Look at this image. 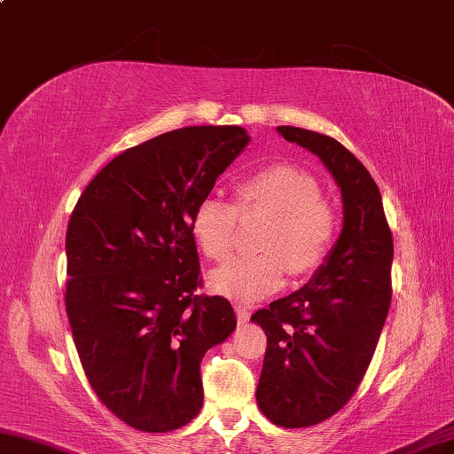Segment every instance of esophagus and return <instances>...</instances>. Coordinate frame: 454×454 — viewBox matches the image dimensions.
Segmentation results:
<instances>
[{"instance_id": "34e87169", "label": "esophagus", "mask_w": 454, "mask_h": 454, "mask_svg": "<svg viewBox=\"0 0 454 454\" xmlns=\"http://www.w3.org/2000/svg\"><path fill=\"white\" fill-rule=\"evenodd\" d=\"M235 313H237V321H239L241 325L251 319V311L245 305H235Z\"/></svg>"}]
</instances>
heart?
Wrapping results in <instances>:
<instances>
[{"label":"heart","mask_w":454,"mask_h":454,"mask_svg":"<svg viewBox=\"0 0 454 454\" xmlns=\"http://www.w3.org/2000/svg\"><path fill=\"white\" fill-rule=\"evenodd\" d=\"M237 207L205 197L191 215L189 229L205 257L223 261L235 247L239 213L269 217L259 255L235 257L215 269V293L237 301H255L281 287L287 277L315 273L333 249L337 215L321 199L313 175L291 163H271L245 175L235 185Z\"/></svg>","instance_id":"obj_1"}]
</instances>
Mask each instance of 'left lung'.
Masks as SVG:
<instances>
[{"label": "left lung", "instance_id": "obj_1", "mask_svg": "<svg viewBox=\"0 0 454 454\" xmlns=\"http://www.w3.org/2000/svg\"><path fill=\"white\" fill-rule=\"evenodd\" d=\"M337 181L343 229L305 287L251 317L267 335L257 404L277 427L319 425L351 401L375 355L391 305L393 235L377 183L329 135L277 127Z\"/></svg>", "mask_w": 454, "mask_h": 454}]
</instances>
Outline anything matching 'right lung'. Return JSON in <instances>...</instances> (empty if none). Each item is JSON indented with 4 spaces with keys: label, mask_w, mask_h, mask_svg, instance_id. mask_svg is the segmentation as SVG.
Segmentation results:
<instances>
[{
    "label": "right lung",
    "mask_w": 454,
    "mask_h": 454,
    "mask_svg": "<svg viewBox=\"0 0 454 454\" xmlns=\"http://www.w3.org/2000/svg\"><path fill=\"white\" fill-rule=\"evenodd\" d=\"M251 137L237 125L183 127L117 155L71 213L66 311L101 403L137 431L169 433L203 407L201 361L237 327L199 295L189 221Z\"/></svg>",
    "instance_id": "1"
}]
</instances>
